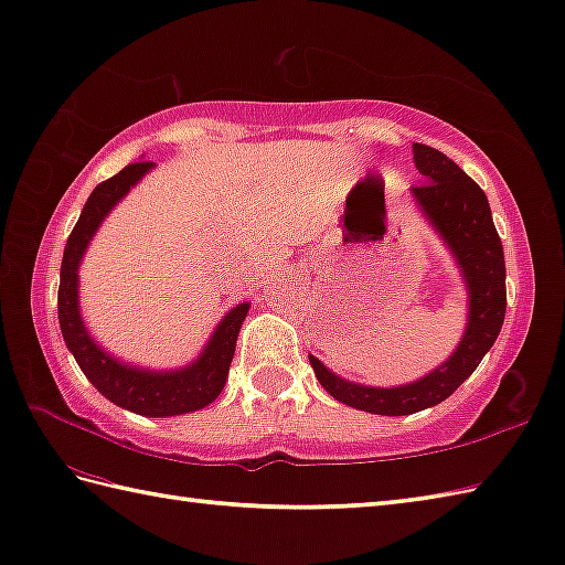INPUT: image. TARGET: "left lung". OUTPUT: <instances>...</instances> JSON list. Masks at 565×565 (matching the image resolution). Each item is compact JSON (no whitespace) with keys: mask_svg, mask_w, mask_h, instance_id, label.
<instances>
[{"mask_svg":"<svg viewBox=\"0 0 565 565\" xmlns=\"http://www.w3.org/2000/svg\"><path fill=\"white\" fill-rule=\"evenodd\" d=\"M412 151L414 166L422 175V185L412 188V200L417 202L419 212L439 234L444 246L451 250L468 290L463 337L439 367L414 383L397 387L351 383L309 355L317 380L333 399L361 412L385 414V417L422 412L451 397L498 341L504 309H508L502 241L492 224L486 192L436 148L414 143Z\"/></svg>","mask_w":565,"mask_h":565,"instance_id":"8db88e82","label":"left lung"}]
</instances>
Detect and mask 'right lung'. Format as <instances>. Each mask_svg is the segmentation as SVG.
<instances>
[{
	"instance_id": "1",
	"label": "right lung",
	"mask_w": 565,
	"mask_h": 565,
	"mask_svg": "<svg viewBox=\"0 0 565 565\" xmlns=\"http://www.w3.org/2000/svg\"><path fill=\"white\" fill-rule=\"evenodd\" d=\"M156 166L151 160H138L126 166L117 175L99 182L87 198L83 214L67 238L61 266V287H57V321L79 371L114 405L141 414V417H175V414L198 412L218 397L228 377L236 339L241 324L248 315V302H241L228 309L218 321L212 339L206 341L202 353L185 367L175 371H153V367H138L119 361L117 355L107 353L87 331V324L79 315V263L85 258L92 236L97 234L105 216L117 206L129 190Z\"/></svg>"
}]
</instances>
